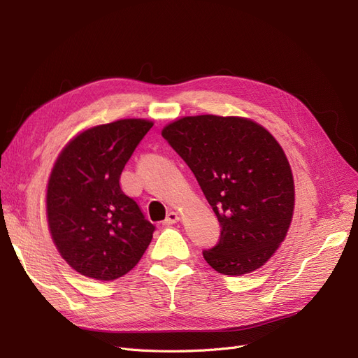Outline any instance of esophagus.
<instances>
[{
	"label": "esophagus",
	"instance_id": "1",
	"mask_svg": "<svg viewBox=\"0 0 358 358\" xmlns=\"http://www.w3.org/2000/svg\"><path fill=\"white\" fill-rule=\"evenodd\" d=\"M178 220H180V215L177 213H169L162 224H164V226H172V224L178 222Z\"/></svg>",
	"mask_w": 358,
	"mask_h": 358
}]
</instances>
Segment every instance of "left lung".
I'll return each instance as SVG.
<instances>
[{
    "label": "left lung",
    "instance_id": "left-lung-1",
    "mask_svg": "<svg viewBox=\"0 0 358 358\" xmlns=\"http://www.w3.org/2000/svg\"><path fill=\"white\" fill-rule=\"evenodd\" d=\"M162 137L193 171L220 221V241L203 250L205 261L226 275L262 267L294 215V176L282 145L241 116H184Z\"/></svg>",
    "mask_w": 358,
    "mask_h": 358
}]
</instances>
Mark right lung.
<instances>
[{
	"label": "right lung",
	"instance_id": "obj_1",
	"mask_svg": "<svg viewBox=\"0 0 358 358\" xmlns=\"http://www.w3.org/2000/svg\"><path fill=\"white\" fill-rule=\"evenodd\" d=\"M152 127L148 119H119L88 128L64 145L51 169L47 220L52 242L90 279H119L152 242L155 226L119 186L125 164Z\"/></svg>",
	"mask_w": 358,
	"mask_h": 358
}]
</instances>
